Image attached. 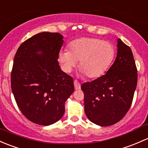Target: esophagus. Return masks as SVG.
<instances>
[{
  "label": "esophagus",
  "instance_id": "esophagus-1",
  "mask_svg": "<svg viewBox=\"0 0 148 148\" xmlns=\"http://www.w3.org/2000/svg\"><path fill=\"white\" fill-rule=\"evenodd\" d=\"M74 86H75V90H79L80 89L81 86H80V83L77 81V80H74Z\"/></svg>",
  "mask_w": 148,
  "mask_h": 148
}]
</instances>
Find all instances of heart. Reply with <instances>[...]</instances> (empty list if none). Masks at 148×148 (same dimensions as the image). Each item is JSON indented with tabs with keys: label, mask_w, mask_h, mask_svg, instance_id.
Segmentation results:
<instances>
[{
	"label": "heart",
	"mask_w": 148,
	"mask_h": 148,
	"mask_svg": "<svg viewBox=\"0 0 148 148\" xmlns=\"http://www.w3.org/2000/svg\"><path fill=\"white\" fill-rule=\"evenodd\" d=\"M115 56V48L108 41L95 38H82L73 41L69 51H61L59 59L64 70L69 72L78 61L80 71L89 78L101 75Z\"/></svg>",
	"instance_id": "b5f03b06"
}]
</instances>
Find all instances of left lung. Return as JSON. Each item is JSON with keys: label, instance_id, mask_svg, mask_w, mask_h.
Returning a JSON list of instances; mask_svg holds the SVG:
<instances>
[{"label": "left lung", "instance_id": "left-lung-1", "mask_svg": "<svg viewBox=\"0 0 148 148\" xmlns=\"http://www.w3.org/2000/svg\"><path fill=\"white\" fill-rule=\"evenodd\" d=\"M137 83L138 70L132 51L118 38L117 57L107 73L81 85L90 121L109 126L123 119L132 105Z\"/></svg>", "mask_w": 148, "mask_h": 148}]
</instances>
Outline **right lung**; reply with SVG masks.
Returning a JSON list of instances; mask_svg holds the SVG:
<instances>
[{"label":"right lung","mask_w":148,"mask_h":148,"mask_svg":"<svg viewBox=\"0 0 148 148\" xmlns=\"http://www.w3.org/2000/svg\"><path fill=\"white\" fill-rule=\"evenodd\" d=\"M63 43L60 33L42 32L24 41L15 55L12 92L21 112L36 124L50 125L58 121L74 91L73 79L60 70L58 62Z\"/></svg>","instance_id":"1"}]
</instances>
